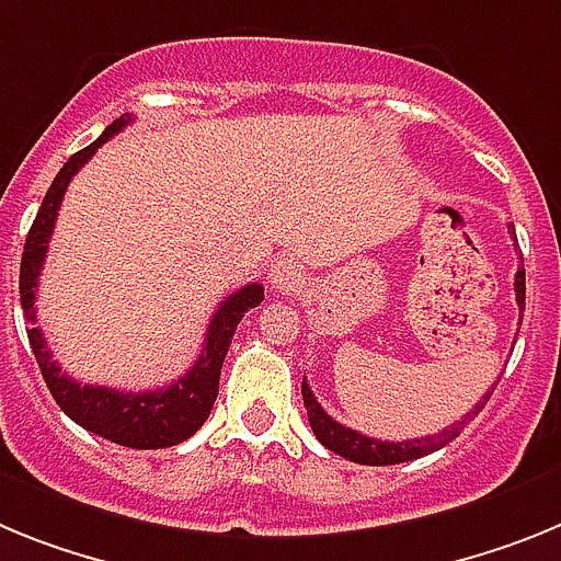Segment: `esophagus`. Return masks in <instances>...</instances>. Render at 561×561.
<instances>
[{"instance_id":"1","label":"esophagus","mask_w":561,"mask_h":561,"mask_svg":"<svg viewBox=\"0 0 561 561\" xmlns=\"http://www.w3.org/2000/svg\"><path fill=\"white\" fill-rule=\"evenodd\" d=\"M301 282H305V271L296 260H276L271 265V285L279 290V294H294L299 290Z\"/></svg>"}]
</instances>
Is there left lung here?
Listing matches in <instances>:
<instances>
[{"instance_id":"8db88e82","label":"left lung","mask_w":561,"mask_h":561,"mask_svg":"<svg viewBox=\"0 0 561 561\" xmlns=\"http://www.w3.org/2000/svg\"><path fill=\"white\" fill-rule=\"evenodd\" d=\"M508 231L514 233V226H508ZM514 294H516V305H519V310H525V267L516 271ZM494 387H491L489 392L474 403V409H471L469 415L462 417V421H457V426L446 428L443 435L421 437V440H398V443L375 440V437L362 435V432H355V428H347L344 423H335L333 417L319 407L316 396L310 392L308 381H301V398H305V409H308L310 428H313V435L319 437L321 446H328L330 451L347 457V460L362 462V466H396V462H409V460H417V457L423 455H432V451L443 449L449 440H455V437L462 432V426H466V421L480 415V409L489 403Z\"/></svg>"}]
</instances>
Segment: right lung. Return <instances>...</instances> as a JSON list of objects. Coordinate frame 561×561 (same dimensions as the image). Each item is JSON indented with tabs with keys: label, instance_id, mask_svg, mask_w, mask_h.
<instances>
[{
	"label": "right lung",
	"instance_id": "obj_1",
	"mask_svg": "<svg viewBox=\"0 0 561 561\" xmlns=\"http://www.w3.org/2000/svg\"><path fill=\"white\" fill-rule=\"evenodd\" d=\"M126 124H133L129 115H121L104 129L99 140H92L87 149L72 154L65 163V169L56 174L53 186L47 188L42 208L33 220L27 240H24L22 271H19V294H22L24 319L36 321V287L42 276V265L47 256V242L53 237L58 208L65 199L70 180L101 146L121 133ZM265 299V287L245 285L237 294L222 301L217 313L211 316V324L206 330V341L199 350V358L186 375H180L178 381L152 392H121L112 387H92L81 383L61 373L58 362H53V353L47 350V341L38 328H27L33 355H36L38 369L45 375V383L56 403L65 409V415L72 417L78 426L87 432H95L104 440L129 446V449H165L188 440L197 432L206 417L211 415V407L220 392V369L226 362L228 347H231L233 330L242 321V316L251 308H256Z\"/></svg>",
	"mask_w": 561,
	"mask_h": 561
}]
</instances>
